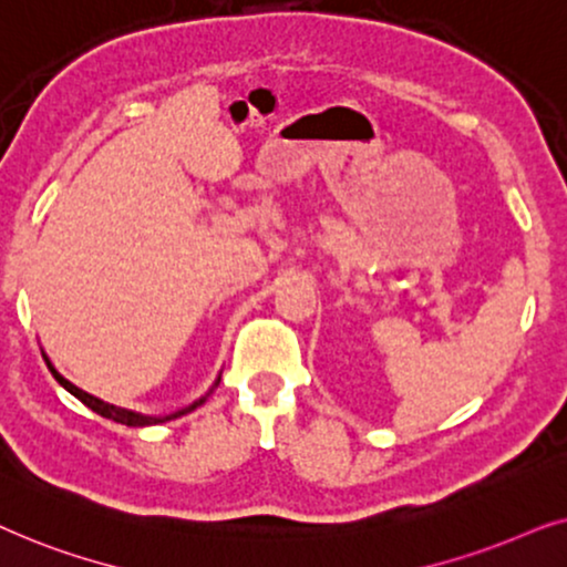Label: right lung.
<instances>
[{
  "label": "right lung",
  "instance_id": "right-lung-1",
  "mask_svg": "<svg viewBox=\"0 0 567 567\" xmlns=\"http://www.w3.org/2000/svg\"><path fill=\"white\" fill-rule=\"evenodd\" d=\"M43 360H47L49 371H51V375H54V379L59 381V386H64L66 391H70L72 396H78L82 404L90 406V410L101 414V417H105V420H113V422H121V425H130V427H147V425H161V422L176 420V417H181V414L192 412V410H196V406H199V404H205V399H207V396H202L199 402L188 404V406H184V410H178V412H173V414H163V417H157V414H142V412H132V410H124V406H116V404H109V402H103V399H97V396H93V394H87V391H82L80 386H74L72 381H66L64 375L59 373L54 365H51V360L47 358V354H43ZM217 383H220V379L215 381V386H217Z\"/></svg>",
  "mask_w": 567,
  "mask_h": 567
}]
</instances>
